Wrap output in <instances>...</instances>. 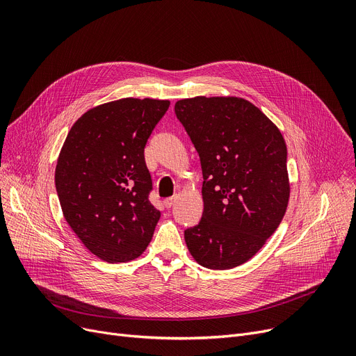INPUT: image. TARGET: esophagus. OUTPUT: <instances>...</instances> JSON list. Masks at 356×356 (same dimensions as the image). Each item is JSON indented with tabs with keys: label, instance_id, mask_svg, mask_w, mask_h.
<instances>
[{
	"label": "esophagus",
	"instance_id": "esophagus-1",
	"mask_svg": "<svg viewBox=\"0 0 356 356\" xmlns=\"http://www.w3.org/2000/svg\"><path fill=\"white\" fill-rule=\"evenodd\" d=\"M175 202H176V197H167L165 200H164V207L168 209V208H172L173 204H175Z\"/></svg>",
	"mask_w": 356,
	"mask_h": 356
}]
</instances>
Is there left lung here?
<instances>
[{
  "instance_id": "obj_1",
  "label": "left lung",
  "mask_w": 356,
  "mask_h": 356,
  "mask_svg": "<svg viewBox=\"0 0 356 356\" xmlns=\"http://www.w3.org/2000/svg\"><path fill=\"white\" fill-rule=\"evenodd\" d=\"M199 153L203 215L184 231L197 264L229 270L250 261L289 207L287 145L278 127L239 97H195L175 105Z\"/></svg>"
}]
</instances>
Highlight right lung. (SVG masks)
Returning <instances> with one entry per match:
<instances>
[{"label":"right lung","mask_w":356,"mask_h":356,"mask_svg":"<svg viewBox=\"0 0 356 356\" xmlns=\"http://www.w3.org/2000/svg\"><path fill=\"white\" fill-rule=\"evenodd\" d=\"M168 106L167 99L122 98L90 108L62 145L54 183L63 216L106 263L138 258L153 238L160 211L148 202L144 147Z\"/></svg>","instance_id":"obj_1"}]
</instances>
